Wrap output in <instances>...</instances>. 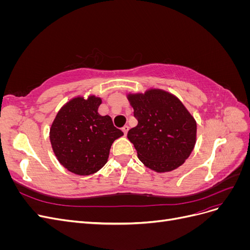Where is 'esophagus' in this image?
I'll return each mask as SVG.
<instances>
[{
    "instance_id": "obj_1",
    "label": "esophagus",
    "mask_w": 250,
    "mask_h": 250,
    "mask_svg": "<svg viewBox=\"0 0 250 250\" xmlns=\"http://www.w3.org/2000/svg\"><path fill=\"white\" fill-rule=\"evenodd\" d=\"M122 130H123L124 134L126 135V134H127V132H128V130H129V126H128V125H125V126L122 128Z\"/></svg>"
}]
</instances>
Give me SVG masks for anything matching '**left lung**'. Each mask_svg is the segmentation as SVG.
<instances>
[{"instance_id":"obj_1","label":"left lung","mask_w":250,"mask_h":250,"mask_svg":"<svg viewBox=\"0 0 250 250\" xmlns=\"http://www.w3.org/2000/svg\"><path fill=\"white\" fill-rule=\"evenodd\" d=\"M138 125L127 138L138 151L140 161L156 172L178 168L190 156L196 142V122L176 97L151 89L128 96Z\"/></svg>"}]
</instances>
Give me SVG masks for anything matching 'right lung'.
I'll list each match as a JSON object with an SVG mask.
<instances>
[{
    "mask_svg": "<svg viewBox=\"0 0 250 250\" xmlns=\"http://www.w3.org/2000/svg\"><path fill=\"white\" fill-rule=\"evenodd\" d=\"M100 98H75L59 110L50 129L53 151L65 169L90 175L106 164L111 144L124 134L109 116H100Z\"/></svg>",
    "mask_w": 250,
    "mask_h": 250,
    "instance_id": "1",
    "label": "right lung"
}]
</instances>
